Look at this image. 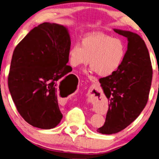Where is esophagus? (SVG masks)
<instances>
[{
    "label": "esophagus",
    "mask_w": 159,
    "mask_h": 159,
    "mask_svg": "<svg viewBox=\"0 0 159 159\" xmlns=\"http://www.w3.org/2000/svg\"><path fill=\"white\" fill-rule=\"evenodd\" d=\"M89 79L90 80H92V81H94V80H95L94 78H93L92 76H89Z\"/></svg>",
    "instance_id": "34e87169"
}]
</instances>
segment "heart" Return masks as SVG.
I'll return each mask as SVG.
<instances>
[{
	"label": "heart",
	"mask_w": 159,
	"mask_h": 159,
	"mask_svg": "<svg viewBox=\"0 0 159 159\" xmlns=\"http://www.w3.org/2000/svg\"><path fill=\"white\" fill-rule=\"evenodd\" d=\"M126 54L122 39L102 33L87 35L72 45L68 52V59L73 67L90 63L91 69L100 76H107L121 66ZM90 61H89V59Z\"/></svg>",
	"instance_id": "heart-1"
}]
</instances>
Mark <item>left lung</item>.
I'll list each match as a JSON object with an SVG mask.
<instances>
[{
    "mask_svg": "<svg viewBox=\"0 0 159 159\" xmlns=\"http://www.w3.org/2000/svg\"><path fill=\"white\" fill-rule=\"evenodd\" d=\"M114 31L127 37L128 45L119 69L99 80L109 101L105 124L98 129L104 134L119 132L137 119L148 102L153 75L149 54L142 37L129 31Z\"/></svg>",
    "mask_w": 159,
    "mask_h": 159,
    "instance_id": "obj_1",
    "label": "left lung"
}]
</instances>
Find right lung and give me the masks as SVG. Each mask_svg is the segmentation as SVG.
I'll return each instance as SVG.
<instances>
[{
    "instance_id": "obj_1",
    "label": "right lung",
    "mask_w": 159,
    "mask_h": 159,
    "mask_svg": "<svg viewBox=\"0 0 159 159\" xmlns=\"http://www.w3.org/2000/svg\"><path fill=\"white\" fill-rule=\"evenodd\" d=\"M70 39L63 25L44 22L32 29L12 54L7 79L8 89L17 111L33 127L50 129L63 117L58 91L72 70L68 52Z\"/></svg>"
}]
</instances>
